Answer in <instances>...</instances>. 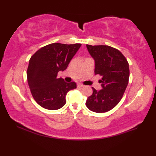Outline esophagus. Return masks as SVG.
Instances as JSON below:
<instances>
[{
  "mask_svg": "<svg viewBox=\"0 0 156 156\" xmlns=\"http://www.w3.org/2000/svg\"><path fill=\"white\" fill-rule=\"evenodd\" d=\"M77 86L78 87H84L83 84H81V83H78L77 84Z\"/></svg>",
  "mask_w": 156,
  "mask_h": 156,
  "instance_id": "34e87169",
  "label": "esophagus"
}]
</instances>
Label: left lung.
Listing matches in <instances>:
<instances>
[{
  "label": "left lung",
  "mask_w": 156,
  "mask_h": 156,
  "mask_svg": "<svg viewBox=\"0 0 156 156\" xmlns=\"http://www.w3.org/2000/svg\"><path fill=\"white\" fill-rule=\"evenodd\" d=\"M87 48L95 62V74L102 76V89H93L86 106L96 113L109 112L117 105L125 93L129 78V63L119 50L107 45H89Z\"/></svg>",
  "instance_id": "left-lung-1"
}]
</instances>
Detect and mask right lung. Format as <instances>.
Instances as JSON below:
<instances>
[{
	"label": "right lung",
	"mask_w": 156,
	"mask_h": 156,
	"mask_svg": "<svg viewBox=\"0 0 156 156\" xmlns=\"http://www.w3.org/2000/svg\"><path fill=\"white\" fill-rule=\"evenodd\" d=\"M81 44L51 43L38 49L29 62L27 76L31 93L40 106L56 110L66 103L67 92L76 88L74 82L66 83L57 78L65 71Z\"/></svg>",
	"instance_id": "right-lung-1"
}]
</instances>
